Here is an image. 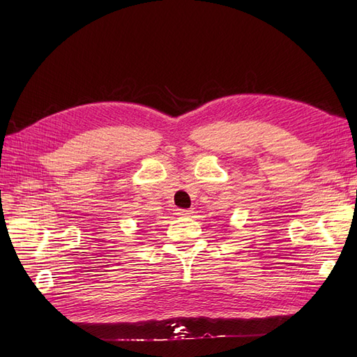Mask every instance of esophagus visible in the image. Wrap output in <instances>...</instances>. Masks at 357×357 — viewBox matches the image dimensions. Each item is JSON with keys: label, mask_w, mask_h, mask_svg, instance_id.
<instances>
[{"label": "esophagus", "mask_w": 357, "mask_h": 357, "mask_svg": "<svg viewBox=\"0 0 357 357\" xmlns=\"http://www.w3.org/2000/svg\"><path fill=\"white\" fill-rule=\"evenodd\" d=\"M193 213V210H183V208H178L177 210V214L180 215V218H188V215H190Z\"/></svg>", "instance_id": "esophagus-1"}]
</instances>
